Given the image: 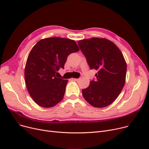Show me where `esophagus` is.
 <instances>
[{
    "mask_svg": "<svg viewBox=\"0 0 149 149\" xmlns=\"http://www.w3.org/2000/svg\"><path fill=\"white\" fill-rule=\"evenodd\" d=\"M73 79L75 81H78L79 80V79H76V78H73Z\"/></svg>",
    "mask_w": 149,
    "mask_h": 149,
    "instance_id": "esophagus-1",
    "label": "esophagus"
}]
</instances>
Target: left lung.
<instances>
[{
    "label": "left lung",
    "mask_w": 149,
    "mask_h": 149,
    "mask_svg": "<svg viewBox=\"0 0 149 149\" xmlns=\"http://www.w3.org/2000/svg\"><path fill=\"white\" fill-rule=\"evenodd\" d=\"M78 43L90 68L98 71L96 79L82 90L83 97L96 108L108 106L118 97L125 82L127 63L122 53L106 38H92Z\"/></svg>",
    "instance_id": "1"
}]
</instances>
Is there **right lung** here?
I'll return each mask as SVG.
<instances>
[{
	"instance_id": "add662e5",
	"label": "right lung",
	"mask_w": 149,
	"mask_h": 149,
	"mask_svg": "<svg viewBox=\"0 0 149 149\" xmlns=\"http://www.w3.org/2000/svg\"><path fill=\"white\" fill-rule=\"evenodd\" d=\"M79 51L73 40L51 37L40 40L30 52L25 67L27 91L40 106L51 108L63 99L68 81L57 78L68 56Z\"/></svg>"
}]
</instances>
